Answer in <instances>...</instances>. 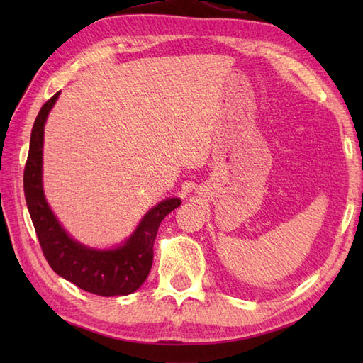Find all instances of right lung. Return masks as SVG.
Here are the masks:
<instances>
[{
    "mask_svg": "<svg viewBox=\"0 0 363 363\" xmlns=\"http://www.w3.org/2000/svg\"><path fill=\"white\" fill-rule=\"evenodd\" d=\"M57 96L59 91L42 106L37 115L23 174L26 204L38 243L54 272L79 289L99 296L129 295L148 277L157 229L162 220L181 206V199L169 198L152 207L129 240L117 250H90L74 242L54 217L42 189L43 126Z\"/></svg>",
    "mask_w": 363,
    "mask_h": 363,
    "instance_id": "right-lung-1",
    "label": "right lung"
}]
</instances>
